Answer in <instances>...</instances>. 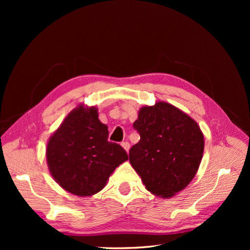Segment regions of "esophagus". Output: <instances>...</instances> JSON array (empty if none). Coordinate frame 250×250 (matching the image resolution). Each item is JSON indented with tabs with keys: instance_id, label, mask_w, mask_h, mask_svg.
I'll return each instance as SVG.
<instances>
[{
	"instance_id": "obj_1",
	"label": "esophagus",
	"mask_w": 250,
	"mask_h": 250,
	"mask_svg": "<svg viewBox=\"0 0 250 250\" xmlns=\"http://www.w3.org/2000/svg\"><path fill=\"white\" fill-rule=\"evenodd\" d=\"M121 145H122V147L125 149L126 152H128V151H129V148H130L129 143H127V142H123L122 144H121Z\"/></svg>"
}]
</instances>
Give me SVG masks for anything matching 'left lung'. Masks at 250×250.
Listing matches in <instances>:
<instances>
[{
	"instance_id": "8db88e82",
	"label": "left lung",
	"mask_w": 250,
	"mask_h": 250,
	"mask_svg": "<svg viewBox=\"0 0 250 250\" xmlns=\"http://www.w3.org/2000/svg\"><path fill=\"white\" fill-rule=\"evenodd\" d=\"M133 127L141 139L129 151L132 168L149 192L173 197L198 171L204 149L199 125L174 105L158 101L140 108Z\"/></svg>"
}]
</instances>
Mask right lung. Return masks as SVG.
<instances>
[{
	"label": "right lung",
	"instance_id": "add662e5",
	"mask_svg": "<svg viewBox=\"0 0 250 250\" xmlns=\"http://www.w3.org/2000/svg\"><path fill=\"white\" fill-rule=\"evenodd\" d=\"M107 139L108 127L100 122L96 106L75 107L47 144L48 168L56 183L79 197L100 192L128 160L126 151Z\"/></svg>",
	"mask_w": 250,
	"mask_h": 250
}]
</instances>
